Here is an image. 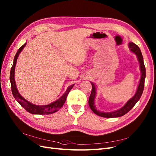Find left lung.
<instances>
[{
    "label": "left lung",
    "instance_id": "1",
    "mask_svg": "<svg viewBox=\"0 0 156 156\" xmlns=\"http://www.w3.org/2000/svg\"><path fill=\"white\" fill-rule=\"evenodd\" d=\"M128 46L130 51L136 55L137 59H138V61L140 63L141 77L140 79L139 85L138 86V88H137L136 93L134 94V95L131 98H130L126 103V104L120 109L116 110L115 111H111V112H102L98 110L95 106V99L97 94L96 86L94 83L90 82L92 85V90H91V95L89 98L88 103L92 111L96 115H97L98 116L104 117V118H116V117H120V116H123L124 115L127 113L134 106V105L138 102V101L141 98V96L143 91V89H144L145 79L146 76V70H145V66L144 65V62H143V58L139 47L138 45H136L135 43L133 42H129Z\"/></svg>",
    "mask_w": 156,
    "mask_h": 156
}]
</instances>
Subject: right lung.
Segmentation results:
<instances>
[{"label": "right lung", "instance_id": "right-lung-1", "mask_svg": "<svg viewBox=\"0 0 156 156\" xmlns=\"http://www.w3.org/2000/svg\"><path fill=\"white\" fill-rule=\"evenodd\" d=\"M27 44V42L25 43L18 50V51L15 55L13 60V66L11 67V72H10V82H11V88L12 93H13V95L14 98L16 100V101L19 103L22 107H23L27 111L31 114H34V115H49V114H52L55 112L58 111L63 105H64L66 97L68 96V94L69 93L71 89L73 88L75 84H72L67 88L66 91L64 94L62 95L59 99L56 100V101L47 104V105H36L34 104L30 103L26 99H25L23 97L21 96V95L18 92L16 85L15 83V66L16 64L17 59L19 56V54L22 51L23 48L26 47Z\"/></svg>", "mask_w": 156, "mask_h": 156}]
</instances>
